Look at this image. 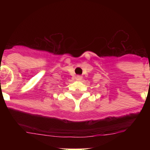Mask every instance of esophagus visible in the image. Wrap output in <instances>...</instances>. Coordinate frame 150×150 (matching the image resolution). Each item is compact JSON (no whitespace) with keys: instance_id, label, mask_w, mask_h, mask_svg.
Returning <instances> with one entry per match:
<instances>
[{"instance_id":"esophagus-1","label":"esophagus","mask_w":150,"mask_h":150,"mask_svg":"<svg viewBox=\"0 0 150 150\" xmlns=\"http://www.w3.org/2000/svg\"><path fill=\"white\" fill-rule=\"evenodd\" d=\"M75 79L78 80V81H81V80L82 79V76H81V75H77V76L75 77Z\"/></svg>"}]
</instances>
